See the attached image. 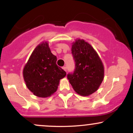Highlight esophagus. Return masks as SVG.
<instances>
[{
    "label": "esophagus",
    "instance_id": "esophagus-1",
    "mask_svg": "<svg viewBox=\"0 0 133 133\" xmlns=\"http://www.w3.org/2000/svg\"><path fill=\"white\" fill-rule=\"evenodd\" d=\"M62 69H63L64 70L65 72L67 71V68H66V67H65V66L64 67H62Z\"/></svg>",
    "mask_w": 133,
    "mask_h": 133
}]
</instances>
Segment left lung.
Instances as JSON below:
<instances>
[{"mask_svg": "<svg viewBox=\"0 0 133 133\" xmlns=\"http://www.w3.org/2000/svg\"><path fill=\"white\" fill-rule=\"evenodd\" d=\"M71 51L76 68L73 74H68L69 81L79 95L90 96L99 89L104 79L103 62L92 45L84 39L73 42Z\"/></svg>", "mask_w": 133, "mask_h": 133, "instance_id": "8db88e82", "label": "left lung"}]
</instances>
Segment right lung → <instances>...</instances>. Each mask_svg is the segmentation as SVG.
I'll use <instances>...</instances> for the list:
<instances>
[{
  "instance_id": "add662e5",
  "label": "right lung",
  "mask_w": 133,
  "mask_h": 133,
  "mask_svg": "<svg viewBox=\"0 0 133 133\" xmlns=\"http://www.w3.org/2000/svg\"><path fill=\"white\" fill-rule=\"evenodd\" d=\"M47 41L35 48L23 69V77L30 91L39 97H50L57 91L66 72L56 64Z\"/></svg>"
}]
</instances>
